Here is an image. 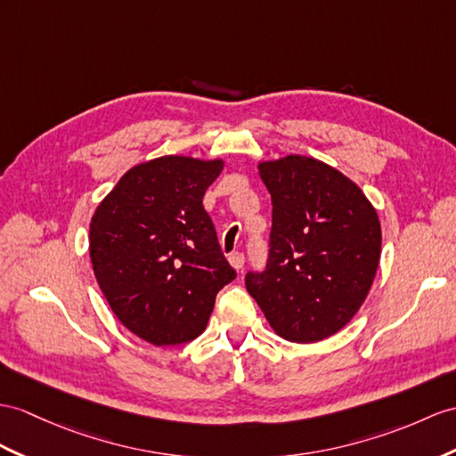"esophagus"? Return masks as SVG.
Masks as SVG:
<instances>
[{"label":"esophagus","instance_id":"34e87169","mask_svg":"<svg viewBox=\"0 0 456 456\" xmlns=\"http://www.w3.org/2000/svg\"><path fill=\"white\" fill-rule=\"evenodd\" d=\"M228 261H230L232 266H234L236 271H241L243 269V263H246V257H243L241 253H232L230 257H228Z\"/></svg>","mask_w":456,"mask_h":456}]
</instances>
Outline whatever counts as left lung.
<instances>
[{
    "label": "left lung",
    "mask_w": 456,
    "mask_h": 456,
    "mask_svg": "<svg viewBox=\"0 0 456 456\" xmlns=\"http://www.w3.org/2000/svg\"><path fill=\"white\" fill-rule=\"evenodd\" d=\"M273 201L269 263L246 286L276 335L319 342L350 323L373 284L381 222L350 177L302 154L259 160Z\"/></svg>",
    "instance_id": "obj_1"
}]
</instances>
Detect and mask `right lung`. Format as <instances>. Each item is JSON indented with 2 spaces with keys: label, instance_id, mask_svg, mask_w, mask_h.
<instances>
[{
  "label": "right lung",
  "instance_id": "add662e5",
  "mask_svg": "<svg viewBox=\"0 0 456 456\" xmlns=\"http://www.w3.org/2000/svg\"><path fill=\"white\" fill-rule=\"evenodd\" d=\"M224 160L168 154L133 166L96 207L88 251L121 325L154 346L205 330L220 288L236 279L203 197Z\"/></svg>",
  "mask_w": 456,
  "mask_h": 456
}]
</instances>
